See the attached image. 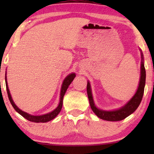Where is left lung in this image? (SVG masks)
Returning a JSON list of instances; mask_svg holds the SVG:
<instances>
[{
  "label": "left lung",
  "mask_w": 154,
  "mask_h": 154,
  "mask_svg": "<svg viewBox=\"0 0 154 154\" xmlns=\"http://www.w3.org/2000/svg\"><path fill=\"white\" fill-rule=\"evenodd\" d=\"M141 59H142V61H141L140 66V79L138 88H137V92L135 93V95L131 98V100H130L125 106L121 108L120 109H118V110L115 111H106L100 110V109H97V108L95 107L94 102H93L91 85H90L89 82H88L87 93L88 99H89L90 102V105H91V107L93 112H94L100 119L111 122L120 121V120L125 119V118L128 117L129 115L132 114V113L137 109V107L139 106L141 100H142L143 96L144 88L145 85H146V69H145L144 66L143 56L142 53H141Z\"/></svg>",
  "instance_id": "8db88e82"
}]
</instances>
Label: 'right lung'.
I'll return each mask as SVG.
<instances>
[{"instance_id": "obj_1", "label": "right lung", "mask_w": 154, "mask_h": 154, "mask_svg": "<svg viewBox=\"0 0 154 154\" xmlns=\"http://www.w3.org/2000/svg\"><path fill=\"white\" fill-rule=\"evenodd\" d=\"M75 74L72 73L70 74L69 75H68L67 77L65 78L64 80H63L62 86H61V98H60V102L58 107L56 108L55 110H54L52 112L49 113V114H44V115L42 116H32L30 115V114H28L27 113L24 112V111H22V110L19 109L17 106L15 105V103H14L13 100H12L11 96L9 90H8V84H7V81H6V77H5L6 79V91L7 93H8V99L10 100V103H11L12 106L14 107V109H15L17 112L19 113V114H21L23 117H24L25 119H26L29 121L32 122H37V123H40V122H47L51 121V120L54 119L58 114H59V112L61 110V108H62V104H63V96H64L65 93H66L67 88H68L69 85L71 84V82L73 81L74 78L75 77Z\"/></svg>"}]
</instances>
